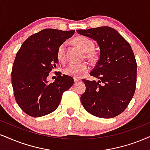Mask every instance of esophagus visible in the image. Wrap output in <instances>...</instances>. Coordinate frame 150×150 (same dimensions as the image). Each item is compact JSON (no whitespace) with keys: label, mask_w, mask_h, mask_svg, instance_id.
I'll return each instance as SVG.
<instances>
[{"label":"esophagus","mask_w":150,"mask_h":150,"mask_svg":"<svg viewBox=\"0 0 150 150\" xmlns=\"http://www.w3.org/2000/svg\"><path fill=\"white\" fill-rule=\"evenodd\" d=\"M74 81L75 83H79L81 81L80 79H74Z\"/></svg>","instance_id":"obj_1"}]
</instances>
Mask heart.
<instances>
[{
	"label": "heart",
	"instance_id": "obj_1",
	"mask_svg": "<svg viewBox=\"0 0 150 150\" xmlns=\"http://www.w3.org/2000/svg\"><path fill=\"white\" fill-rule=\"evenodd\" d=\"M76 47L86 53V58L90 60H95L97 58V53L95 51V44L90 39L83 36H78L73 40ZM57 58L59 62H64L66 60V44L62 43L59 46L57 51ZM90 64L87 62L75 64H71L68 65L64 69V73L66 75L73 77L74 79H80L85 74L90 71Z\"/></svg>",
	"mask_w": 150,
	"mask_h": 150
}]
</instances>
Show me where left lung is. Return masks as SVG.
Segmentation results:
<instances>
[{
	"label": "left lung",
	"mask_w": 150,
	"mask_h": 150,
	"mask_svg": "<svg viewBox=\"0 0 150 150\" xmlns=\"http://www.w3.org/2000/svg\"><path fill=\"white\" fill-rule=\"evenodd\" d=\"M76 31L95 40L100 47L99 60L90 74L99 81L83 79L86 90L81 103L96 117H116L127 108L136 90L137 63L132 47L110 27Z\"/></svg>",
	"instance_id": "8db88e82"
}]
</instances>
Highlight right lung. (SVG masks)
Here are the masks:
<instances>
[{
    "instance_id": "1",
    "label": "right lung",
    "mask_w": 150,
    "mask_h": 150,
    "mask_svg": "<svg viewBox=\"0 0 150 150\" xmlns=\"http://www.w3.org/2000/svg\"><path fill=\"white\" fill-rule=\"evenodd\" d=\"M75 30L47 28L35 33L22 44L12 70V84L15 100L23 111L31 117H42L58 108L62 94L74 84V79L61 76L48 83L49 73L58 63L59 46Z\"/></svg>"
}]
</instances>
